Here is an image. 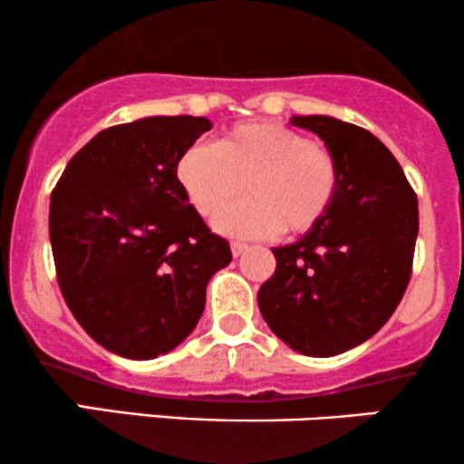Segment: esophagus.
<instances>
[{
	"label": "esophagus",
	"instance_id": "esophagus-1",
	"mask_svg": "<svg viewBox=\"0 0 464 464\" xmlns=\"http://www.w3.org/2000/svg\"><path fill=\"white\" fill-rule=\"evenodd\" d=\"M248 250V244L244 242H231V253L233 257H239V255H244Z\"/></svg>",
	"mask_w": 464,
	"mask_h": 464
}]
</instances>
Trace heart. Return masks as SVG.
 Returning a JSON list of instances; mask_svg holds the SVG:
<instances>
[{"label": "heart", "mask_w": 464, "mask_h": 464, "mask_svg": "<svg viewBox=\"0 0 464 464\" xmlns=\"http://www.w3.org/2000/svg\"><path fill=\"white\" fill-rule=\"evenodd\" d=\"M177 180L185 198L211 220L241 193L249 198L218 218L228 237L257 239L284 228L299 236L323 220L335 198L340 165L324 143L273 121L227 130L214 146H191L179 157Z\"/></svg>", "instance_id": "b5f03b06"}]
</instances>
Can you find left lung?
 I'll return each mask as SVG.
<instances>
[{"mask_svg": "<svg viewBox=\"0 0 464 464\" xmlns=\"http://www.w3.org/2000/svg\"><path fill=\"white\" fill-rule=\"evenodd\" d=\"M290 121L335 154L340 183L316 227L273 248L276 268L257 303L287 347L329 358L369 340L397 310L412 275L419 205L401 165L372 132L329 115Z\"/></svg>", "mask_w": 464, "mask_h": 464, "instance_id": "obj_1", "label": "left lung"}]
</instances>
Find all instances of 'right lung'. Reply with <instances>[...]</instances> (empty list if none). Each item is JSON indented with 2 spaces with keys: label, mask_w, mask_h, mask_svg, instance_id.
Listing matches in <instances>:
<instances>
[{
  "label": "right lung",
  "mask_w": 464,
  "mask_h": 464,
  "mask_svg": "<svg viewBox=\"0 0 464 464\" xmlns=\"http://www.w3.org/2000/svg\"><path fill=\"white\" fill-rule=\"evenodd\" d=\"M207 117L111 126L73 154L52 191L50 242L67 307L98 344L152 360L179 347L205 310L207 284L231 262L177 180Z\"/></svg>",
  "instance_id": "obj_1"
}]
</instances>
